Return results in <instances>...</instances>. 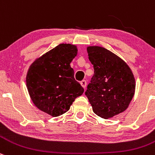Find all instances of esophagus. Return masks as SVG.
<instances>
[{
	"mask_svg": "<svg viewBox=\"0 0 155 155\" xmlns=\"http://www.w3.org/2000/svg\"><path fill=\"white\" fill-rule=\"evenodd\" d=\"M80 84H81V86H82V87L86 88V84H87V83H86V80H82L80 82Z\"/></svg>",
	"mask_w": 155,
	"mask_h": 155,
	"instance_id": "1",
	"label": "esophagus"
}]
</instances>
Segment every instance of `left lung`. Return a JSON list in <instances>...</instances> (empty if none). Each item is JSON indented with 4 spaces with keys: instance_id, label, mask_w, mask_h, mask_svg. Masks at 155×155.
Masks as SVG:
<instances>
[{
    "instance_id": "1",
    "label": "left lung",
    "mask_w": 155,
    "mask_h": 155,
    "mask_svg": "<svg viewBox=\"0 0 155 155\" xmlns=\"http://www.w3.org/2000/svg\"><path fill=\"white\" fill-rule=\"evenodd\" d=\"M94 75L86 95L92 110L105 119L118 115L128 108L135 92L132 71L119 56L104 47H87Z\"/></svg>"
}]
</instances>
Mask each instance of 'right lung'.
<instances>
[{"mask_svg": "<svg viewBox=\"0 0 155 155\" xmlns=\"http://www.w3.org/2000/svg\"><path fill=\"white\" fill-rule=\"evenodd\" d=\"M77 52L75 45L61 43L36 59L27 71L30 99L40 110L53 117L66 113L84 92L70 66Z\"/></svg>", "mask_w": 155, "mask_h": 155, "instance_id": "add662e5", "label": "right lung"}]
</instances>
